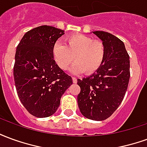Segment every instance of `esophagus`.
<instances>
[{
    "label": "esophagus",
    "mask_w": 147,
    "mask_h": 147,
    "mask_svg": "<svg viewBox=\"0 0 147 147\" xmlns=\"http://www.w3.org/2000/svg\"><path fill=\"white\" fill-rule=\"evenodd\" d=\"M72 81H73L74 83H77V79L76 77H72Z\"/></svg>",
    "instance_id": "1"
}]
</instances>
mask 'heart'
Instances as JSON below:
<instances>
[{
    "label": "heart",
    "mask_w": 147,
    "mask_h": 147,
    "mask_svg": "<svg viewBox=\"0 0 147 147\" xmlns=\"http://www.w3.org/2000/svg\"><path fill=\"white\" fill-rule=\"evenodd\" d=\"M52 55L60 69L66 71L74 62L71 71L74 73H94L105 61L106 49L104 43L82 34H71L62 42H55Z\"/></svg>",
    "instance_id": "1"
}]
</instances>
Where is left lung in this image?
Listing matches in <instances>:
<instances>
[{"label": "left lung", "instance_id": "obj_1", "mask_svg": "<svg viewBox=\"0 0 147 147\" xmlns=\"http://www.w3.org/2000/svg\"><path fill=\"white\" fill-rule=\"evenodd\" d=\"M106 49L105 61L90 76L78 79V105L83 116L93 120L110 117L122 102L130 79L129 55L123 42L105 31H94Z\"/></svg>", "mask_w": 147, "mask_h": 147}]
</instances>
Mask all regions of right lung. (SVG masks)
Returning <instances> with one entry per match:
<instances>
[{
	"label": "right lung",
	"instance_id": "obj_1",
	"mask_svg": "<svg viewBox=\"0 0 147 147\" xmlns=\"http://www.w3.org/2000/svg\"><path fill=\"white\" fill-rule=\"evenodd\" d=\"M64 30L40 26L27 31L19 43L13 68L19 98L34 117H50L57 110L61 98L72 79L57 66L52 48Z\"/></svg>",
	"mask_w": 147,
	"mask_h": 147
}]
</instances>
